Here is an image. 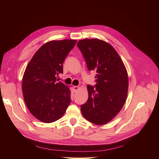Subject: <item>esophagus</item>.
I'll return each mask as SVG.
<instances>
[{"label": "esophagus", "instance_id": "1", "mask_svg": "<svg viewBox=\"0 0 159 159\" xmlns=\"http://www.w3.org/2000/svg\"><path fill=\"white\" fill-rule=\"evenodd\" d=\"M79 88H79L78 86H74V87H73V90H74V92H76V91H78V90L79 89Z\"/></svg>", "mask_w": 159, "mask_h": 159}]
</instances>
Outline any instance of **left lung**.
Here are the masks:
<instances>
[{"mask_svg":"<svg viewBox=\"0 0 159 159\" xmlns=\"http://www.w3.org/2000/svg\"><path fill=\"white\" fill-rule=\"evenodd\" d=\"M89 71L97 74L95 88L87 86L88 100L81 111L88 121L104 125L120 112L125 103L129 88L128 73L117 51L108 43L84 39L77 43Z\"/></svg>","mask_w":159,"mask_h":159,"instance_id":"8db88e82","label":"left lung"}]
</instances>
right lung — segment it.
<instances>
[{"label":"right lung","mask_w":159,"mask_h":159,"mask_svg":"<svg viewBox=\"0 0 159 159\" xmlns=\"http://www.w3.org/2000/svg\"><path fill=\"white\" fill-rule=\"evenodd\" d=\"M76 40L49 41L35 53L25 70L22 91L25 103L35 118L51 123L62 117L71 102L69 87L57 76Z\"/></svg>","instance_id":"add662e5"}]
</instances>
